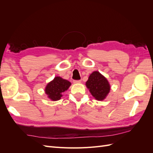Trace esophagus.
<instances>
[{"label": "esophagus", "mask_w": 153, "mask_h": 153, "mask_svg": "<svg viewBox=\"0 0 153 153\" xmlns=\"http://www.w3.org/2000/svg\"><path fill=\"white\" fill-rule=\"evenodd\" d=\"M81 80H73V83H75V84H78V83H80Z\"/></svg>", "instance_id": "esophagus-1"}]
</instances>
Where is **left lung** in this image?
<instances>
[{
    "instance_id": "1",
    "label": "left lung",
    "mask_w": 153,
    "mask_h": 153,
    "mask_svg": "<svg viewBox=\"0 0 153 153\" xmlns=\"http://www.w3.org/2000/svg\"><path fill=\"white\" fill-rule=\"evenodd\" d=\"M86 86L97 100H103L108 94L110 87L107 80L98 71H94L89 76Z\"/></svg>"
}]
</instances>
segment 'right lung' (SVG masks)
<instances>
[{"label": "right lung", "mask_w": 153, "mask_h": 153, "mask_svg": "<svg viewBox=\"0 0 153 153\" xmlns=\"http://www.w3.org/2000/svg\"><path fill=\"white\" fill-rule=\"evenodd\" d=\"M71 83L63 78L56 76L53 81L50 82L46 87L45 92L48 98L53 101H57L61 99L62 94L68 90Z\"/></svg>", "instance_id": "add662e5"}]
</instances>
